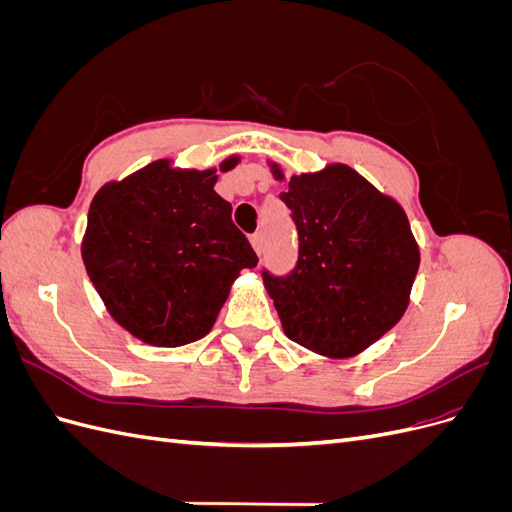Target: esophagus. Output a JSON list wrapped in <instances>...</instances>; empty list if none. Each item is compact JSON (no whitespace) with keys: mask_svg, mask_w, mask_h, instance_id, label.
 Here are the masks:
<instances>
[{"mask_svg":"<svg viewBox=\"0 0 512 512\" xmlns=\"http://www.w3.org/2000/svg\"><path fill=\"white\" fill-rule=\"evenodd\" d=\"M250 241H252V247L256 250V254L260 256V254H262V247H265V239H262L260 232H256V235H252Z\"/></svg>","mask_w":512,"mask_h":512,"instance_id":"34e87169","label":"esophagus"}]
</instances>
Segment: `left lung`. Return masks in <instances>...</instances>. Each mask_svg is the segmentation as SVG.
<instances>
[{"instance_id":"left-lung-1","label":"left lung","mask_w":512,"mask_h":512,"mask_svg":"<svg viewBox=\"0 0 512 512\" xmlns=\"http://www.w3.org/2000/svg\"><path fill=\"white\" fill-rule=\"evenodd\" d=\"M280 198L299 258L288 275L265 269L262 282L286 335L331 359L359 354L408 307L421 254L404 209L346 164L292 177Z\"/></svg>"}]
</instances>
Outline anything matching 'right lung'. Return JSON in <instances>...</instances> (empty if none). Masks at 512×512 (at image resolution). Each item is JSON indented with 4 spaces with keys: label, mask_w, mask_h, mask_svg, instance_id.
Wrapping results in <instances>:
<instances>
[{
    "label": "right lung",
    "mask_w": 512,
    "mask_h": 512,
    "mask_svg": "<svg viewBox=\"0 0 512 512\" xmlns=\"http://www.w3.org/2000/svg\"><path fill=\"white\" fill-rule=\"evenodd\" d=\"M215 181V170L158 160L91 200L81 247L87 275L108 314L145 344L175 348L205 337L239 271L258 265Z\"/></svg>",
    "instance_id": "add662e5"
}]
</instances>
